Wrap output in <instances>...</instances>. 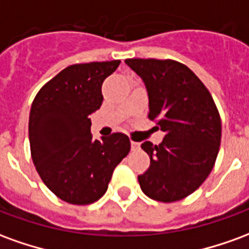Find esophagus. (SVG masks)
I'll use <instances>...</instances> for the list:
<instances>
[{
  "instance_id": "obj_1",
  "label": "esophagus",
  "mask_w": 249,
  "mask_h": 249,
  "mask_svg": "<svg viewBox=\"0 0 249 249\" xmlns=\"http://www.w3.org/2000/svg\"><path fill=\"white\" fill-rule=\"evenodd\" d=\"M130 148H132V151H137L140 148V144L136 142V141H130Z\"/></svg>"
}]
</instances>
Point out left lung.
Returning a JSON list of instances; mask_svg holds the SVG:
<instances>
[{"mask_svg":"<svg viewBox=\"0 0 249 249\" xmlns=\"http://www.w3.org/2000/svg\"><path fill=\"white\" fill-rule=\"evenodd\" d=\"M144 81L148 117L165 133L161 144L141 148L151 165L139 176L148 197L172 203L193 193L208 178L219 153L221 120L209 90L188 66L173 60L128 58Z\"/></svg>","mask_w":249,"mask_h":249,"instance_id":"8db88e82","label":"left lung"}]
</instances>
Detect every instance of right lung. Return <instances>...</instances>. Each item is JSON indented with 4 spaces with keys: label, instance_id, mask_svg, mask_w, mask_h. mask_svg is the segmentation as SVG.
I'll list each match as a JSON object with an SVG mask.
<instances>
[{
    "label": "right lung",
    "instance_id": "right-lung-1",
    "mask_svg": "<svg viewBox=\"0 0 249 249\" xmlns=\"http://www.w3.org/2000/svg\"><path fill=\"white\" fill-rule=\"evenodd\" d=\"M120 60L76 64L61 71L37 93L29 116L32 159L42 181L66 203L97 201L114 168L130 151L124 133L94 140L90 114L103 104L104 80Z\"/></svg>",
    "mask_w": 249,
    "mask_h": 249
}]
</instances>
